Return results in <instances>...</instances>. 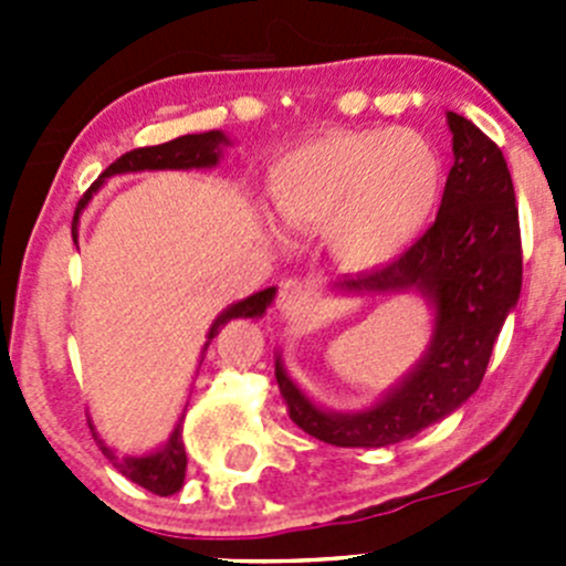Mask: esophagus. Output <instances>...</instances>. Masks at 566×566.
I'll return each mask as SVG.
<instances>
[{"label":"esophagus","mask_w":566,"mask_h":566,"mask_svg":"<svg viewBox=\"0 0 566 566\" xmlns=\"http://www.w3.org/2000/svg\"><path fill=\"white\" fill-rule=\"evenodd\" d=\"M276 306L284 317L301 315V312L312 306V290L306 287L304 282H298V279H284V282L279 284Z\"/></svg>","instance_id":"esophagus-1"}]
</instances>
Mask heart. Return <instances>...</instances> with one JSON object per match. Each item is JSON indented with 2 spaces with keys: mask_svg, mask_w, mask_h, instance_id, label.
I'll return each mask as SVG.
<instances>
[{
  "mask_svg": "<svg viewBox=\"0 0 566 566\" xmlns=\"http://www.w3.org/2000/svg\"><path fill=\"white\" fill-rule=\"evenodd\" d=\"M443 180L441 153L419 130L342 128L276 158L268 193L287 230L325 232L339 265L375 271L430 227Z\"/></svg>",
  "mask_w": 566,
  "mask_h": 566,
  "instance_id": "obj_1",
  "label": "heart"
}]
</instances>
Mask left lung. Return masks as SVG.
I'll return each instance as SVG.
<instances>
[{"label": "left lung", "mask_w": 566, "mask_h": 566, "mask_svg": "<svg viewBox=\"0 0 566 566\" xmlns=\"http://www.w3.org/2000/svg\"><path fill=\"white\" fill-rule=\"evenodd\" d=\"M454 167L436 224L399 260L334 282L339 293H419L436 312L421 361L375 405L353 413L319 408L276 356L287 413L331 447L380 449L447 419L479 389L523 284L521 221L504 153L462 114H447Z\"/></svg>", "instance_id": "obj_1"}]
</instances>
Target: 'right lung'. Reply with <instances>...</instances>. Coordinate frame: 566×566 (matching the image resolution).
I'll use <instances>...</instances> for the list:
<instances>
[{
    "mask_svg": "<svg viewBox=\"0 0 566 566\" xmlns=\"http://www.w3.org/2000/svg\"><path fill=\"white\" fill-rule=\"evenodd\" d=\"M230 145L232 142L227 139L221 130H205V134L177 136V139L164 142V145L139 147V150H130L125 153V156H119L117 161H114L112 167H108L106 172L90 186V191L84 193L82 202H78L76 216H73V227H71L73 241L78 238V219H82V210L87 208L93 193L104 186L106 177L130 175V172H156V169H210L221 161V153H224V147ZM273 295H276V287H268V290H260V293L249 295V298L238 301V304L227 306V310L213 319V325H210L208 342H205L202 347V358H205V350H208V345L213 342V336L221 331V325H227L230 319H238V317H262L268 306H271ZM180 424H182V416L175 424L169 441L164 443L161 449H156V452L142 454V458L117 454L114 449H108L106 443L101 441V436L95 432L93 424H90V430H93V438L98 441L101 452L106 454L108 462H112L125 479H130V482H136L139 488L150 490V493L156 495H172L182 488V479H186V447H182Z\"/></svg>",
    "mask_w": 566,
    "mask_h": 566,
    "instance_id": "add662e5",
    "label": "right lung"
}]
</instances>
